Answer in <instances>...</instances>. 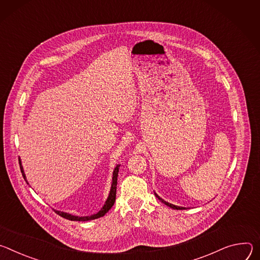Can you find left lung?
I'll list each match as a JSON object with an SVG mask.
<instances>
[{
	"label": "left lung",
	"instance_id": "obj_1",
	"mask_svg": "<svg viewBox=\"0 0 260 260\" xmlns=\"http://www.w3.org/2000/svg\"><path fill=\"white\" fill-rule=\"evenodd\" d=\"M156 196L158 197V199L159 200H161L162 201V203L164 204V205H166L167 207H169V208H171V209H174V210H184V208H182V207H178V206H174V205H171V204H168V203H166V201L165 200H163L162 198H160L157 194H156Z\"/></svg>",
	"mask_w": 260,
	"mask_h": 260
}]
</instances>
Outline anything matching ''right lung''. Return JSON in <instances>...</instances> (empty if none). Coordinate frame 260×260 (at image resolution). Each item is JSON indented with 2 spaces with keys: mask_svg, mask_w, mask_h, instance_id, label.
<instances>
[{
  "mask_svg": "<svg viewBox=\"0 0 260 260\" xmlns=\"http://www.w3.org/2000/svg\"><path fill=\"white\" fill-rule=\"evenodd\" d=\"M19 161V167H20V171L22 174V177L23 179L26 181L25 179V176H24V172H23V169H22V166H21V163H20V160ZM119 166L118 165L117 167L114 168L113 170V177H112V184H111V189H110V192H109V196L107 198V200L105 201V205L103 206V208L95 215H92V216H88V217H77V216H73V215H70L68 213H64V212H60V211H54L57 215L65 218V219H68V220H71V221H90V220H94V219H98L100 217H103L110 209L111 207L113 206L114 201H115V194H117V184H118V174H119Z\"/></svg>",
  "mask_w": 260,
  "mask_h": 260,
  "instance_id": "obj_1",
  "label": "right lung"
}]
</instances>
